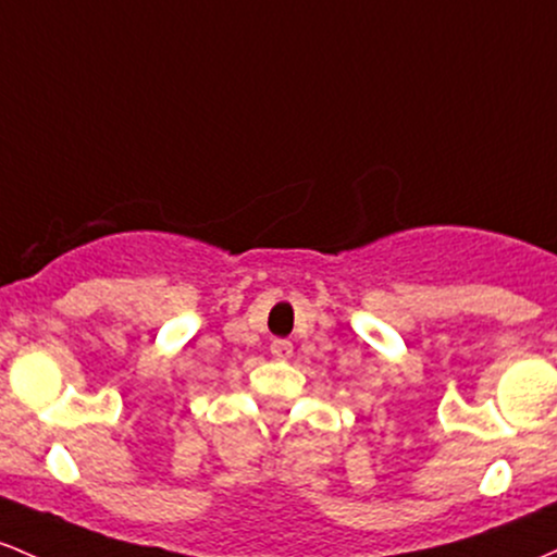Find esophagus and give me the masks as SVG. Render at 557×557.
Returning a JSON list of instances; mask_svg holds the SVG:
<instances>
[{"instance_id":"1","label":"esophagus","mask_w":557,"mask_h":557,"mask_svg":"<svg viewBox=\"0 0 557 557\" xmlns=\"http://www.w3.org/2000/svg\"><path fill=\"white\" fill-rule=\"evenodd\" d=\"M292 352H295V347H292V342L286 339H273L271 342V355L276 360H289Z\"/></svg>"}]
</instances>
